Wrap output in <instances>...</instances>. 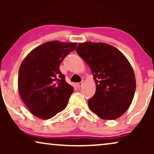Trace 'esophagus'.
Masks as SVG:
<instances>
[{
	"label": "esophagus",
	"instance_id": "1",
	"mask_svg": "<svg viewBox=\"0 0 154 154\" xmlns=\"http://www.w3.org/2000/svg\"><path fill=\"white\" fill-rule=\"evenodd\" d=\"M83 83H84V81H82L81 82V83H78L76 84L77 87L79 88H81V87H82V85H83Z\"/></svg>",
	"mask_w": 154,
	"mask_h": 154
}]
</instances>
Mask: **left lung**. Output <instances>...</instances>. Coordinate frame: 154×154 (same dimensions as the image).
<instances>
[{
  "label": "left lung",
  "mask_w": 154,
  "mask_h": 154,
  "mask_svg": "<svg viewBox=\"0 0 154 154\" xmlns=\"http://www.w3.org/2000/svg\"><path fill=\"white\" fill-rule=\"evenodd\" d=\"M76 52L90 66L96 83L95 94L88 100L90 110L104 120L121 116L131 104L136 89L129 61L117 48L104 43H79Z\"/></svg>",
  "instance_id": "obj_1"
}]
</instances>
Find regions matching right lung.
Listing matches in <instances>:
<instances>
[{
    "label": "right lung",
    "mask_w": 154,
    "mask_h": 154,
    "mask_svg": "<svg viewBox=\"0 0 154 154\" xmlns=\"http://www.w3.org/2000/svg\"><path fill=\"white\" fill-rule=\"evenodd\" d=\"M76 45L58 41L47 42L33 49L21 64L19 93L35 116L51 119L66 107L73 88L65 81L60 66Z\"/></svg>",
    "instance_id": "obj_1"
}]
</instances>
